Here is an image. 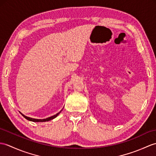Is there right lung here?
<instances>
[{"label": "right lung", "instance_id": "right-lung-1", "mask_svg": "<svg viewBox=\"0 0 156 156\" xmlns=\"http://www.w3.org/2000/svg\"><path fill=\"white\" fill-rule=\"evenodd\" d=\"M61 111H62V110H61ZM61 111H60V112H58V113H57L56 114L52 115V116L49 117V118H46V119H35V118H29V117L26 116V115H24V114H23L22 113H20H20L23 115V117H24L25 118H26L27 119H28V120H29V121H32V122H48V121L51 120V119H54V118H55L56 117L58 116V114L60 113Z\"/></svg>", "mask_w": 156, "mask_h": 156}]
</instances>
